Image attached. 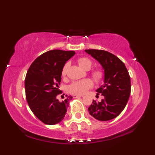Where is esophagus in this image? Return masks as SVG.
I'll return each instance as SVG.
<instances>
[{"instance_id":"1","label":"esophagus","mask_w":155,"mask_h":155,"mask_svg":"<svg viewBox=\"0 0 155 155\" xmlns=\"http://www.w3.org/2000/svg\"><path fill=\"white\" fill-rule=\"evenodd\" d=\"M80 97H83V96H81V95H73V98H80Z\"/></svg>"}]
</instances>
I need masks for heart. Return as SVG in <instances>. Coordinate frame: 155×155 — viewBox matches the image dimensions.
<instances>
[{"instance_id": "b5f03b06", "label": "heart", "mask_w": 155, "mask_h": 155, "mask_svg": "<svg viewBox=\"0 0 155 155\" xmlns=\"http://www.w3.org/2000/svg\"><path fill=\"white\" fill-rule=\"evenodd\" d=\"M78 63L80 67L85 71H88L92 67L93 62L89 58L86 57L81 58L78 60ZM68 67V64H66L62 71V75L65 76L67 74V68ZM93 77L96 82H99L103 77V72L100 70H97L93 72ZM93 83L90 79H85L83 81L74 82L69 87V92L71 93L74 94L82 95L84 94L86 92L93 87Z\"/></svg>"}]
</instances>
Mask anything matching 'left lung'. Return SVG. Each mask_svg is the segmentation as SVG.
Here are the masks:
<instances>
[{
	"label": "left lung",
	"mask_w": 155,
	"mask_h": 155,
	"mask_svg": "<svg viewBox=\"0 0 155 155\" xmlns=\"http://www.w3.org/2000/svg\"><path fill=\"white\" fill-rule=\"evenodd\" d=\"M85 52L97 61L104 70V84L97 88L101 101H93L89 114L101 121L116 118L126 107L130 94V78L123 61L117 56L103 50L88 49Z\"/></svg>",
	"instance_id": "1"
}]
</instances>
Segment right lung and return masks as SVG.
<instances>
[{"label": "right lung", "mask_w": 155, "mask_h": 155, "mask_svg": "<svg viewBox=\"0 0 155 155\" xmlns=\"http://www.w3.org/2000/svg\"><path fill=\"white\" fill-rule=\"evenodd\" d=\"M75 54L73 51L52 50L45 52L32 62L26 75V98L31 110L39 120L48 125L64 119L72 96L59 101L58 84L62 71L67 61Z\"/></svg>", "instance_id": "1"}]
</instances>
